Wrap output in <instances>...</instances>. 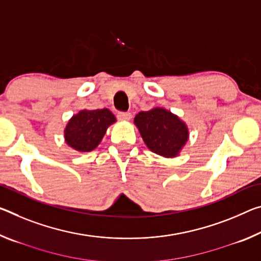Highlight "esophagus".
Listing matches in <instances>:
<instances>
[{"label":"esophagus","mask_w":261,"mask_h":261,"mask_svg":"<svg viewBox=\"0 0 261 261\" xmlns=\"http://www.w3.org/2000/svg\"><path fill=\"white\" fill-rule=\"evenodd\" d=\"M117 118L119 119V121H130L131 114L130 113H118Z\"/></svg>","instance_id":"34e87169"}]
</instances>
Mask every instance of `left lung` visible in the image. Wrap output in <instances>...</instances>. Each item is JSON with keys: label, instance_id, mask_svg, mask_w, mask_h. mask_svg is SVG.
Returning a JSON list of instances; mask_svg holds the SVG:
<instances>
[{"label": "left lung", "instance_id": "left-lung-1", "mask_svg": "<svg viewBox=\"0 0 261 261\" xmlns=\"http://www.w3.org/2000/svg\"><path fill=\"white\" fill-rule=\"evenodd\" d=\"M135 125L146 146L164 158H175L189 139L188 125L179 116L155 107L135 116Z\"/></svg>", "mask_w": 261, "mask_h": 261}]
</instances>
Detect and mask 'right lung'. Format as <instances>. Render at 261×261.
<instances>
[{"label": "right lung", "mask_w": 261, "mask_h": 261, "mask_svg": "<svg viewBox=\"0 0 261 261\" xmlns=\"http://www.w3.org/2000/svg\"><path fill=\"white\" fill-rule=\"evenodd\" d=\"M115 122L114 114L107 108L80 110L66 124L65 143L77 152L93 151L102 142L108 127Z\"/></svg>", "instance_id": "add662e5"}]
</instances>
